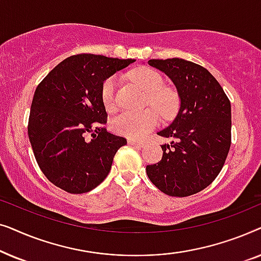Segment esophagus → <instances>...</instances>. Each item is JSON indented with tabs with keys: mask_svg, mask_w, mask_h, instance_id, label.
<instances>
[{
	"mask_svg": "<svg viewBox=\"0 0 261 261\" xmlns=\"http://www.w3.org/2000/svg\"><path fill=\"white\" fill-rule=\"evenodd\" d=\"M128 145L135 146V147H144L145 142L138 141V140H132V139H129V140H128Z\"/></svg>",
	"mask_w": 261,
	"mask_h": 261,
	"instance_id": "34e87169",
	"label": "esophagus"
}]
</instances>
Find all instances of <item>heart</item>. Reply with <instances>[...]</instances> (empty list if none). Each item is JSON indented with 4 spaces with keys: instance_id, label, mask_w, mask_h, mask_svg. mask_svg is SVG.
<instances>
[{
    "instance_id": "heart-1",
    "label": "heart",
    "mask_w": 261,
    "mask_h": 261,
    "mask_svg": "<svg viewBox=\"0 0 261 261\" xmlns=\"http://www.w3.org/2000/svg\"><path fill=\"white\" fill-rule=\"evenodd\" d=\"M129 77L142 90L147 92V103L160 113L163 119H169L176 113L178 107L177 94L172 89L163 88L162 74L151 67H138L132 71ZM116 76H110L102 83L101 98L107 110H113L116 106ZM156 112L153 109H146L139 113H121L112 120V128L115 133L123 137L141 139L158 124L159 112Z\"/></svg>"
}]
</instances>
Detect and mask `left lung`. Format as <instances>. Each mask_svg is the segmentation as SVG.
<instances>
[{"mask_svg":"<svg viewBox=\"0 0 261 261\" xmlns=\"http://www.w3.org/2000/svg\"><path fill=\"white\" fill-rule=\"evenodd\" d=\"M176 85L179 110L158 135L170 138L162 145L163 158L146 166L149 180L164 194L185 197L202 191L222 170L230 148V102L215 77L188 60L151 59Z\"/></svg>","mask_w":261,"mask_h":261,"instance_id":"obj_1","label":"left lung"}]
</instances>
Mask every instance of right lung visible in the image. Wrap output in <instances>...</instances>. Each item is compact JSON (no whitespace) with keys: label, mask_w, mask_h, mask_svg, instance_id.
<instances>
[{"label":"right lung","mask_w":261,"mask_h":261,"mask_svg":"<svg viewBox=\"0 0 261 261\" xmlns=\"http://www.w3.org/2000/svg\"><path fill=\"white\" fill-rule=\"evenodd\" d=\"M134 62L85 53L72 56L35 89L28 138L39 167L56 187L84 194L108 176L117 149L127 140L106 129L108 115L101 87Z\"/></svg>","instance_id":"obj_1"}]
</instances>
